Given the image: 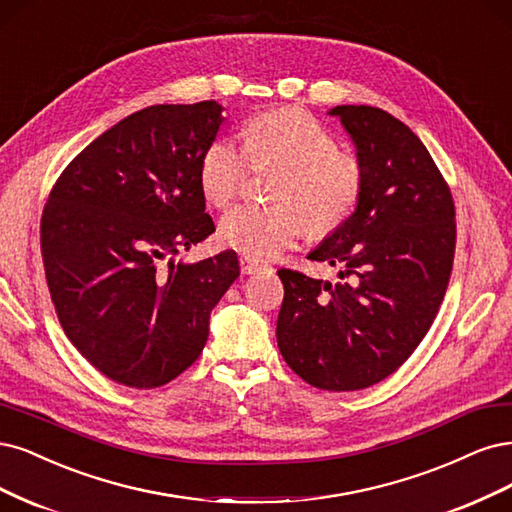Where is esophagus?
<instances>
[{"label":"esophagus","mask_w":512,"mask_h":512,"mask_svg":"<svg viewBox=\"0 0 512 512\" xmlns=\"http://www.w3.org/2000/svg\"><path fill=\"white\" fill-rule=\"evenodd\" d=\"M240 270L242 274H255L257 270H261V263L251 257H240Z\"/></svg>","instance_id":"1"}]
</instances>
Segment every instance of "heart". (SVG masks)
Returning <instances> with one entry per match:
<instances>
[{"label": "heart", "mask_w": 512, "mask_h": 512, "mask_svg": "<svg viewBox=\"0 0 512 512\" xmlns=\"http://www.w3.org/2000/svg\"><path fill=\"white\" fill-rule=\"evenodd\" d=\"M242 148L253 163H276L270 180L272 204H240L223 214L219 240L251 259H270L302 236L336 229L357 206L364 168L353 153L340 151L332 131L300 108L261 112L242 127ZM225 138L212 140L202 153V195L212 206L234 200L246 157Z\"/></svg>", "instance_id": "heart-1"}]
</instances>
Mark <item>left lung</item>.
Returning a JSON list of instances; mask_svg holds the SVG:
<instances>
[{"label":"left lung","instance_id":"obj_1","mask_svg":"<svg viewBox=\"0 0 512 512\" xmlns=\"http://www.w3.org/2000/svg\"><path fill=\"white\" fill-rule=\"evenodd\" d=\"M364 168L355 212L308 259L338 283L278 270L280 355L312 387L357 391L398 370L432 327L455 255V206L423 142L389 112L336 106Z\"/></svg>","mask_w":512,"mask_h":512}]
</instances>
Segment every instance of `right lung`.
I'll return each mask as SVG.
<instances>
[{
  "label": "right lung",
  "mask_w": 512,
  "mask_h": 512,
  "mask_svg": "<svg viewBox=\"0 0 512 512\" xmlns=\"http://www.w3.org/2000/svg\"><path fill=\"white\" fill-rule=\"evenodd\" d=\"M223 121L214 100L138 110L78 153L48 195L40 244L59 323L125 387L185 372L240 276L234 251L174 261L214 232L197 170Z\"/></svg>",
  "instance_id": "obj_1"
}]
</instances>
